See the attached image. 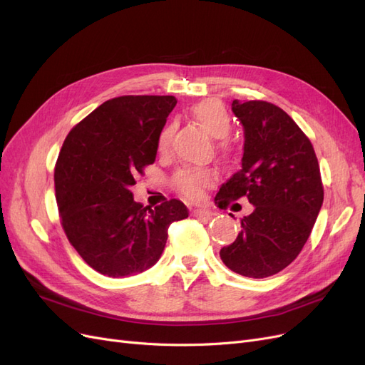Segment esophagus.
Segmentation results:
<instances>
[{
	"instance_id": "esophagus-1",
	"label": "esophagus",
	"mask_w": 365,
	"mask_h": 365,
	"mask_svg": "<svg viewBox=\"0 0 365 365\" xmlns=\"http://www.w3.org/2000/svg\"><path fill=\"white\" fill-rule=\"evenodd\" d=\"M192 214L199 218H210L214 215V212L211 210H207V207H197V210L192 211Z\"/></svg>"
}]
</instances>
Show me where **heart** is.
I'll use <instances>...</instances> for the list:
<instances>
[{
    "label": "heart",
    "instance_id": "obj_1",
    "mask_svg": "<svg viewBox=\"0 0 365 365\" xmlns=\"http://www.w3.org/2000/svg\"><path fill=\"white\" fill-rule=\"evenodd\" d=\"M191 116L200 127L215 139L226 138L231 131L232 122L227 110L218 101H202L191 107ZM173 139V125L168 123L162 128L158 138V150L160 154L170 151ZM218 148L229 153L231 143L227 140L218 142ZM217 175L212 170L206 168H182L173 175L174 188L191 199H199L205 191L215 182Z\"/></svg>",
    "mask_w": 365,
    "mask_h": 365
}]
</instances>
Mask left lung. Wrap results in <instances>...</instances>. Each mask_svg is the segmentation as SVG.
<instances>
[{
  "mask_svg": "<svg viewBox=\"0 0 365 365\" xmlns=\"http://www.w3.org/2000/svg\"><path fill=\"white\" fill-rule=\"evenodd\" d=\"M245 128L242 170L222 185L215 203L226 210L246 197L254 211L242 218L222 262L249 278H266L301 252L324 200L312 142L286 111L266 101H232Z\"/></svg>",
  "mask_w": 365,
  "mask_h": 365,
  "instance_id": "obj_1",
  "label": "left lung"
}]
</instances>
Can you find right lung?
<instances>
[{
  "label": "right lung",
  "instance_id": "1",
  "mask_svg": "<svg viewBox=\"0 0 365 365\" xmlns=\"http://www.w3.org/2000/svg\"><path fill=\"white\" fill-rule=\"evenodd\" d=\"M174 96H119L75 125L55 165V192L70 245L99 274L143 272L160 258L173 222L188 217L180 200L151 210L131 186L154 163Z\"/></svg>",
  "mask_w": 365,
  "mask_h": 365
}]
</instances>
